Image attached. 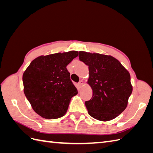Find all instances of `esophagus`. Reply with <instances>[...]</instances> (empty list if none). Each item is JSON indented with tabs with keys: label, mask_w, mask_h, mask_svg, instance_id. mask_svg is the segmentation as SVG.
Segmentation results:
<instances>
[{
	"label": "esophagus",
	"mask_w": 153,
	"mask_h": 153,
	"mask_svg": "<svg viewBox=\"0 0 153 153\" xmlns=\"http://www.w3.org/2000/svg\"><path fill=\"white\" fill-rule=\"evenodd\" d=\"M83 82L81 80L80 82L78 83V86H79V87H82L83 86Z\"/></svg>",
	"instance_id": "obj_1"
}]
</instances>
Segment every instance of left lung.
<instances>
[{"mask_svg": "<svg viewBox=\"0 0 153 153\" xmlns=\"http://www.w3.org/2000/svg\"><path fill=\"white\" fill-rule=\"evenodd\" d=\"M81 61L89 66L92 98L85 102L89 114L100 121L119 116L128 105L133 87L129 71L110 55L79 52Z\"/></svg>", "mask_w": 153, "mask_h": 153, "instance_id": "1", "label": "left lung"}]
</instances>
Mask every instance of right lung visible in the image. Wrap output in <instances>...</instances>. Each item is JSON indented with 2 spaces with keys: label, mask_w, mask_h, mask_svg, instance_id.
I'll list each match as a JSON object with an SVG mask.
<instances>
[{
  "label": "right lung",
  "mask_w": 153,
  "mask_h": 153,
  "mask_svg": "<svg viewBox=\"0 0 153 153\" xmlns=\"http://www.w3.org/2000/svg\"><path fill=\"white\" fill-rule=\"evenodd\" d=\"M78 56L77 51L40 56L23 74L24 94L32 108L45 119H56L66 113L77 90L66 66Z\"/></svg>",
  "instance_id": "1"
}]
</instances>
